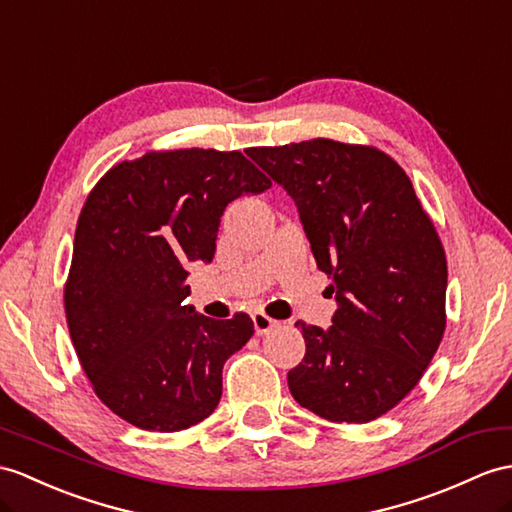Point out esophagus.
Instances as JSON below:
<instances>
[{
  "label": "esophagus",
  "instance_id": "obj_1",
  "mask_svg": "<svg viewBox=\"0 0 512 512\" xmlns=\"http://www.w3.org/2000/svg\"><path fill=\"white\" fill-rule=\"evenodd\" d=\"M252 321H254L256 334H267L271 328L278 326V321L271 319L269 315H265L263 310H258V313H254V315H252Z\"/></svg>",
  "mask_w": 512,
  "mask_h": 512
}]
</instances>
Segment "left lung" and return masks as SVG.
Masks as SVG:
<instances>
[{"instance_id": "8db88e82", "label": "left lung", "mask_w": 512, "mask_h": 512, "mask_svg": "<svg viewBox=\"0 0 512 512\" xmlns=\"http://www.w3.org/2000/svg\"><path fill=\"white\" fill-rule=\"evenodd\" d=\"M247 154L299 210L339 308L330 330L297 321L306 354L289 371L299 406L367 423L415 389L445 332L447 260L397 162L373 145L310 139Z\"/></svg>"}]
</instances>
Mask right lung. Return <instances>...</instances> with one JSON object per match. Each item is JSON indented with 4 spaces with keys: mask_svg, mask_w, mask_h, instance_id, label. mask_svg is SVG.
<instances>
[{
    "mask_svg": "<svg viewBox=\"0 0 512 512\" xmlns=\"http://www.w3.org/2000/svg\"><path fill=\"white\" fill-rule=\"evenodd\" d=\"M271 180L239 149H167L110 167L86 197L65 315L95 395L132 426L178 432L221 400L223 363L249 341L245 313L184 306L189 260L215 256L223 210Z\"/></svg>",
    "mask_w": 512,
    "mask_h": 512,
    "instance_id": "obj_1",
    "label": "right lung"
}]
</instances>
